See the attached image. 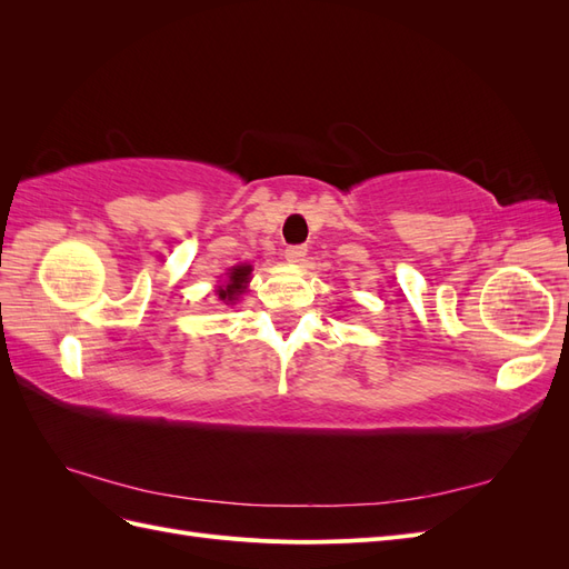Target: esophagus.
Wrapping results in <instances>:
<instances>
[{"instance_id":"obj_1","label":"esophagus","mask_w":569,"mask_h":569,"mask_svg":"<svg viewBox=\"0 0 569 569\" xmlns=\"http://www.w3.org/2000/svg\"><path fill=\"white\" fill-rule=\"evenodd\" d=\"M306 253H308V247H306V244H295V247H287V249H284L287 261H291V263H301L303 258H306Z\"/></svg>"}]
</instances>
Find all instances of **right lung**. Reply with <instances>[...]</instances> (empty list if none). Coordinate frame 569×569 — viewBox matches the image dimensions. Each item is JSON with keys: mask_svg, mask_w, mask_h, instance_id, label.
Masks as SVG:
<instances>
[{"mask_svg": "<svg viewBox=\"0 0 569 569\" xmlns=\"http://www.w3.org/2000/svg\"><path fill=\"white\" fill-rule=\"evenodd\" d=\"M249 274H251V266H237V268H232L228 284H226V287H218V297H220L222 301H226V303L237 301V297L242 295V291L247 289Z\"/></svg>", "mask_w": 569, "mask_h": 569, "instance_id": "right-lung-1", "label": "right lung"}]
</instances>
